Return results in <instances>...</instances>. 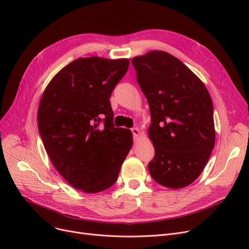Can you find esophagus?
I'll return each mask as SVG.
<instances>
[{
	"label": "esophagus",
	"mask_w": 249,
	"mask_h": 249,
	"mask_svg": "<svg viewBox=\"0 0 249 249\" xmlns=\"http://www.w3.org/2000/svg\"><path fill=\"white\" fill-rule=\"evenodd\" d=\"M131 131L133 133V137H134V140L137 141L139 139V135H140V130L137 128V127H134L131 129Z\"/></svg>",
	"instance_id": "esophagus-1"
}]
</instances>
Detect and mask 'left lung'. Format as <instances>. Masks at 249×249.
<instances>
[{"mask_svg":"<svg viewBox=\"0 0 249 249\" xmlns=\"http://www.w3.org/2000/svg\"><path fill=\"white\" fill-rule=\"evenodd\" d=\"M131 62L151 115L148 137L155 155L149 174L163 187H188L215 145L211 96L197 75L165 51L151 50Z\"/></svg>","mask_w":249,"mask_h":249,"instance_id":"obj_1","label":"left lung"}]
</instances>
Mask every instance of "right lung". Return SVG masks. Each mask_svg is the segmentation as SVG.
<instances>
[{
	"mask_svg": "<svg viewBox=\"0 0 249 249\" xmlns=\"http://www.w3.org/2000/svg\"><path fill=\"white\" fill-rule=\"evenodd\" d=\"M128 67V58L80 57L52 77L39 102L38 129L49 160L84 193L112 187L132 148V132L113 125L109 100Z\"/></svg>",
	"mask_w": 249,
	"mask_h": 249,
	"instance_id": "obj_1",
	"label": "right lung"
}]
</instances>
